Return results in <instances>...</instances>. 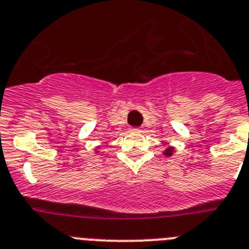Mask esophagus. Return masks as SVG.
<instances>
[{
  "mask_svg": "<svg viewBox=\"0 0 249 249\" xmlns=\"http://www.w3.org/2000/svg\"><path fill=\"white\" fill-rule=\"evenodd\" d=\"M130 131H134V133H139V131H140V129H138V127H131V129H130Z\"/></svg>",
  "mask_w": 249,
  "mask_h": 249,
  "instance_id": "obj_1",
  "label": "esophagus"
}]
</instances>
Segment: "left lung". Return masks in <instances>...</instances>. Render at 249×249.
<instances>
[{
  "label": "left lung",
  "mask_w": 249,
  "mask_h": 249,
  "mask_svg": "<svg viewBox=\"0 0 249 249\" xmlns=\"http://www.w3.org/2000/svg\"><path fill=\"white\" fill-rule=\"evenodd\" d=\"M172 152H174V147H169V149L165 150V152H163V154H165V155H167V156H171Z\"/></svg>",
  "instance_id": "left-lung-1"
}]
</instances>
